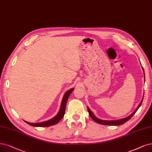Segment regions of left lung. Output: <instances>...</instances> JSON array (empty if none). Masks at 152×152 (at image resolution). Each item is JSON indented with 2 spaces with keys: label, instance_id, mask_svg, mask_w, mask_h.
Returning <instances> with one entry per match:
<instances>
[{
  "label": "left lung",
  "instance_id": "left-lung-1",
  "mask_svg": "<svg viewBox=\"0 0 152 152\" xmlns=\"http://www.w3.org/2000/svg\"><path fill=\"white\" fill-rule=\"evenodd\" d=\"M143 71L144 72V70H143ZM145 74H144V81H145ZM143 96L142 98V99L141 101V102H140V103L139 104V105L138 106L137 108L136 109V110L134 111L133 113L132 114H131L130 116H128L126 118H123V119H120V120H101V119H99L97 117H96L94 116V115L93 113V112L91 111V110L89 109L88 107L87 108H88V113H89V116H90V117L94 121H96V123H99V124H101V125H110V126H117V125H123L125 123H126V121H128L129 120H130L131 118L134 115V113H136L137 111L138 110V109L140 108V106H141L142 103V102H143Z\"/></svg>",
  "mask_w": 152,
  "mask_h": 152
}]
</instances>
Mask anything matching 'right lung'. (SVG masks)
I'll return each instance as SVG.
<instances>
[{"label":"right lung","instance_id":"1","mask_svg":"<svg viewBox=\"0 0 152 152\" xmlns=\"http://www.w3.org/2000/svg\"><path fill=\"white\" fill-rule=\"evenodd\" d=\"M74 90V88H71L69 90L67 91L65 94H64V96L63 98V99H62L61 104V107L59 112L58 114L56 115L54 117H53V118L50 120H49L46 121H43L41 123H29L24 121L26 123H27V124H29L31 126H36V127H48L49 126H52L54 125L57 124V123L63 118V117L65 113V110H66V104L67 103V101L68 99V98L69 96V95L72 93V91Z\"/></svg>","mask_w":152,"mask_h":152}]
</instances>
